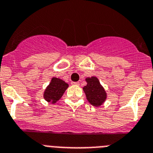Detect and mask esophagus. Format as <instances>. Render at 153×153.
Here are the masks:
<instances>
[{
	"mask_svg": "<svg viewBox=\"0 0 153 153\" xmlns=\"http://www.w3.org/2000/svg\"><path fill=\"white\" fill-rule=\"evenodd\" d=\"M71 84H72V85H79V82H71Z\"/></svg>",
	"mask_w": 153,
	"mask_h": 153,
	"instance_id": "1",
	"label": "esophagus"
}]
</instances>
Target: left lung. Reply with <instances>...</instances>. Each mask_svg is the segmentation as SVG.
<instances>
[{"mask_svg": "<svg viewBox=\"0 0 153 153\" xmlns=\"http://www.w3.org/2000/svg\"><path fill=\"white\" fill-rule=\"evenodd\" d=\"M87 85L83 88L88 101L92 106H100L104 102L106 99V94L104 88L100 83L96 77L87 78Z\"/></svg>", "mask_w": 153, "mask_h": 153, "instance_id": "8db88e82", "label": "left lung"}]
</instances>
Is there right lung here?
<instances>
[{
    "label": "right lung",
    "instance_id": "obj_1",
    "mask_svg": "<svg viewBox=\"0 0 153 153\" xmlns=\"http://www.w3.org/2000/svg\"><path fill=\"white\" fill-rule=\"evenodd\" d=\"M68 87V84L60 79L53 78L44 92V99L48 102L52 103L57 102L61 98L64 92Z\"/></svg>",
    "mask_w": 153,
    "mask_h": 153
}]
</instances>
